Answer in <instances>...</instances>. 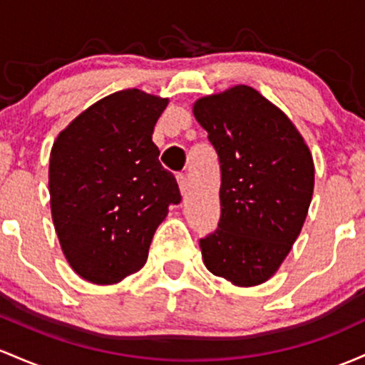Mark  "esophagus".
<instances>
[{
    "mask_svg": "<svg viewBox=\"0 0 365 365\" xmlns=\"http://www.w3.org/2000/svg\"><path fill=\"white\" fill-rule=\"evenodd\" d=\"M178 182H179V190H181V195H186L187 190H190V181H187V175L186 174L178 175Z\"/></svg>",
    "mask_w": 365,
    "mask_h": 365,
    "instance_id": "34e87169",
    "label": "esophagus"
}]
</instances>
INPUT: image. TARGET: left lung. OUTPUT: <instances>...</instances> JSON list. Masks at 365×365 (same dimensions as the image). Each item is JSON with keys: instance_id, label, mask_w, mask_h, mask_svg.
<instances>
[{"instance_id": "8db88e82", "label": "left lung", "mask_w": 365, "mask_h": 365, "mask_svg": "<svg viewBox=\"0 0 365 365\" xmlns=\"http://www.w3.org/2000/svg\"><path fill=\"white\" fill-rule=\"evenodd\" d=\"M220 162V220L200 240L205 267L235 286L271 279L300 235L314 195V160L282 110L250 86L193 105Z\"/></svg>"}]
</instances>
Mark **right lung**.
<instances>
[{
	"instance_id": "obj_1",
	"label": "right lung",
	"mask_w": 365,
	"mask_h": 365,
	"mask_svg": "<svg viewBox=\"0 0 365 365\" xmlns=\"http://www.w3.org/2000/svg\"><path fill=\"white\" fill-rule=\"evenodd\" d=\"M169 98L125 89L101 98L56 136L50 155L51 217L77 276L115 284L148 259L155 231L181 202L151 141Z\"/></svg>"
}]
</instances>
